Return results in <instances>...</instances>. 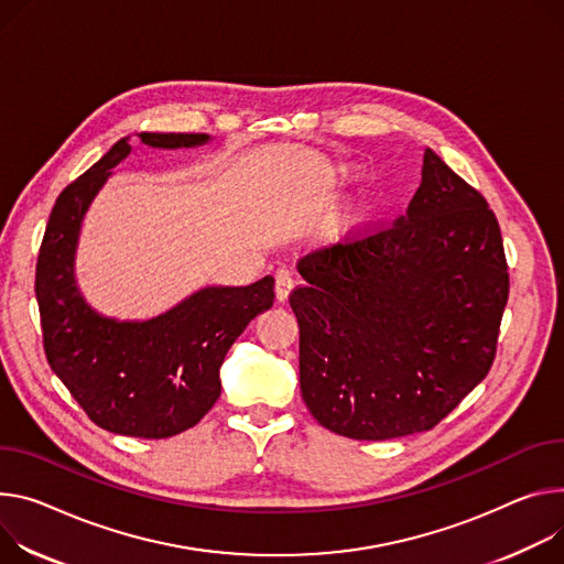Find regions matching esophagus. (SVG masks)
I'll use <instances>...</instances> for the list:
<instances>
[{"mask_svg":"<svg viewBox=\"0 0 564 564\" xmlns=\"http://www.w3.org/2000/svg\"><path fill=\"white\" fill-rule=\"evenodd\" d=\"M294 290V276L290 270H279L276 272V283H274V292H276V299L283 303L288 301L290 292Z\"/></svg>","mask_w":564,"mask_h":564,"instance_id":"34e87169","label":"esophagus"}]
</instances>
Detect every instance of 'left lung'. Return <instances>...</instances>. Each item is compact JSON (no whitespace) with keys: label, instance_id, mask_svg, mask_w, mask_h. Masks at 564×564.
Returning a JSON list of instances; mask_svg holds the SVG:
<instances>
[{"label":"left lung","instance_id":"1","mask_svg":"<svg viewBox=\"0 0 564 564\" xmlns=\"http://www.w3.org/2000/svg\"><path fill=\"white\" fill-rule=\"evenodd\" d=\"M296 268L301 395L326 430L357 441L427 432L488 376L508 301L501 231L434 150L406 216Z\"/></svg>","mask_w":564,"mask_h":564}]
</instances>
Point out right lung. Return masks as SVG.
Returning a JSON list of instances; mask_svg holds the SVG:
<instances>
[{"label":"right lung","instance_id":"1","mask_svg":"<svg viewBox=\"0 0 564 564\" xmlns=\"http://www.w3.org/2000/svg\"><path fill=\"white\" fill-rule=\"evenodd\" d=\"M152 148H191L209 134L141 132ZM130 137L72 182L51 209L35 265V299L46 362L85 414L115 434L169 438L202 421L220 398V367L247 324L270 311L274 279L245 288H204L148 322H119L85 303L74 256L80 223Z\"/></svg>","mask_w":564,"mask_h":564}]
</instances>
